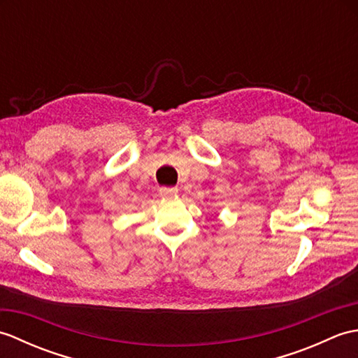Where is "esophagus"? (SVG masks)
Returning a JSON list of instances; mask_svg holds the SVG:
<instances>
[{
	"label": "esophagus",
	"mask_w": 358,
	"mask_h": 358,
	"mask_svg": "<svg viewBox=\"0 0 358 358\" xmlns=\"http://www.w3.org/2000/svg\"><path fill=\"white\" fill-rule=\"evenodd\" d=\"M159 194H162V196H175L178 194V187H162Z\"/></svg>",
	"instance_id": "34e87169"
}]
</instances>
